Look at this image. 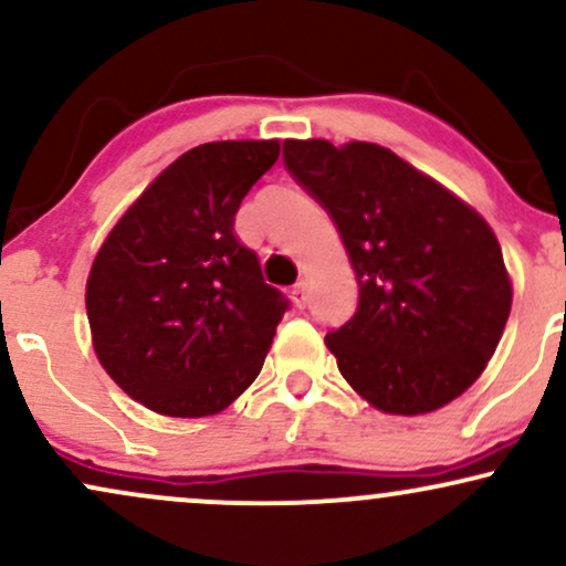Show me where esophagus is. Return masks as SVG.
Wrapping results in <instances>:
<instances>
[{
  "instance_id": "1",
  "label": "esophagus",
  "mask_w": 566,
  "mask_h": 566,
  "mask_svg": "<svg viewBox=\"0 0 566 566\" xmlns=\"http://www.w3.org/2000/svg\"><path fill=\"white\" fill-rule=\"evenodd\" d=\"M292 303L297 305V308H305V303H308V287H305V282H297L295 287L290 292Z\"/></svg>"
}]
</instances>
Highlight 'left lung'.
Here are the masks:
<instances>
[{
  "mask_svg": "<svg viewBox=\"0 0 566 566\" xmlns=\"http://www.w3.org/2000/svg\"><path fill=\"white\" fill-rule=\"evenodd\" d=\"M284 165L340 231L356 314L324 337L361 399L391 415L450 405L511 314L497 237L473 207L375 143L284 140Z\"/></svg>",
  "mask_w": 566,
  "mask_h": 566,
  "instance_id": "obj_1",
  "label": "left lung"
}]
</instances>
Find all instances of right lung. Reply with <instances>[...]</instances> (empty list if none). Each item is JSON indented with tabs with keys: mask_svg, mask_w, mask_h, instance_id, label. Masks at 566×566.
<instances>
[{
	"mask_svg": "<svg viewBox=\"0 0 566 566\" xmlns=\"http://www.w3.org/2000/svg\"><path fill=\"white\" fill-rule=\"evenodd\" d=\"M279 140L191 148L154 180L97 250L87 319L103 369L159 415L205 418L261 373L287 297L233 233Z\"/></svg>",
	"mask_w": 566,
	"mask_h": 566,
	"instance_id": "1",
	"label": "right lung"
}]
</instances>
